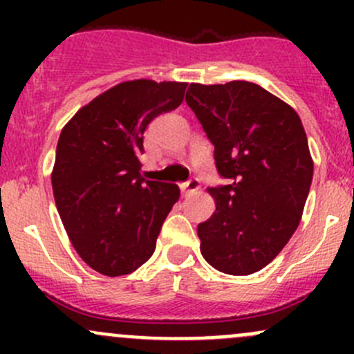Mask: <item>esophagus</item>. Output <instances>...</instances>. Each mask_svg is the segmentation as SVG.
I'll return each mask as SVG.
<instances>
[{
	"mask_svg": "<svg viewBox=\"0 0 354 354\" xmlns=\"http://www.w3.org/2000/svg\"><path fill=\"white\" fill-rule=\"evenodd\" d=\"M197 190H200L198 178H192V180H188L187 183L181 185V192H183V195H192V194H195Z\"/></svg>",
	"mask_w": 354,
	"mask_h": 354,
	"instance_id": "obj_1",
	"label": "esophagus"
}]
</instances>
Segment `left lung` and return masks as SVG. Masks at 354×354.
<instances>
[{
  "label": "left lung",
  "mask_w": 354,
  "mask_h": 354,
  "mask_svg": "<svg viewBox=\"0 0 354 354\" xmlns=\"http://www.w3.org/2000/svg\"><path fill=\"white\" fill-rule=\"evenodd\" d=\"M185 99L227 180L207 190L216 212L198 224L200 252L214 269L248 276L279 255L301 219L313 178L305 128L291 106L252 82L190 84Z\"/></svg>",
  "instance_id": "1"
}]
</instances>
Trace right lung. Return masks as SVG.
<instances>
[{"instance_id": "add662e5", "label": "right lung", "mask_w": 354, "mask_h": 354, "mask_svg": "<svg viewBox=\"0 0 354 354\" xmlns=\"http://www.w3.org/2000/svg\"><path fill=\"white\" fill-rule=\"evenodd\" d=\"M183 82L118 84L77 111L56 147L51 183L68 238L88 267L116 277L137 270L156 250L176 185L140 173L144 131L181 104Z\"/></svg>"}]
</instances>
